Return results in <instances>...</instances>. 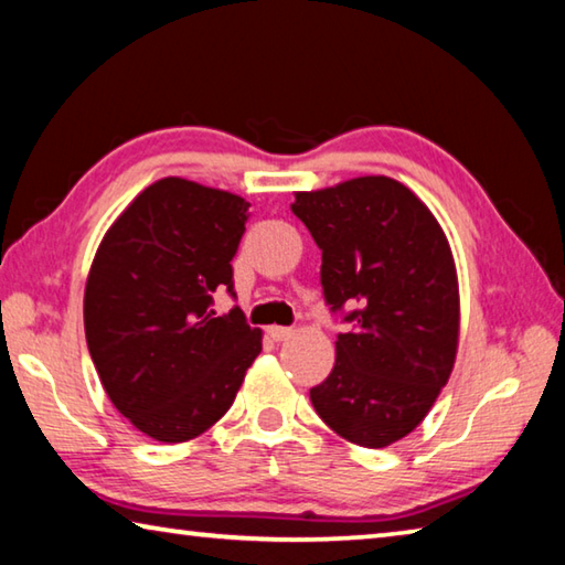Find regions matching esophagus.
I'll list each match as a JSON object with an SVG mask.
<instances>
[{
    "label": "esophagus",
    "mask_w": 565,
    "mask_h": 565,
    "mask_svg": "<svg viewBox=\"0 0 565 565\" xmlns=\"http://www.w3.org/2000/svg\"><path fill=\"white\" fill-rule=\"evenodd\" d=\"M267 334H270L275 342H282V340H290L295 330L292 328H277V324H273V328H267Z\"/></svg>",
    "instance_id": "obj_1"
}]
</instances>
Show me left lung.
<instances>
[{
    "label": "left lung",
    "mask_w": 565,
    "mask_h": 565,
    "mask_svg": "<svg viewBox=\"0 0 565 565\" xmlns=\"http://www.w3.org/2000/svg\"><path fill=\"white\" fill-rule=\"evenodd\" d=\"M292 213L322 250L324 300L354 308L332 372L310 390L312 407L342 439L390 447L424 422L457 360L459 280L447 235L387 175L300 191Z\"/></svg>",
    "instance_id": "8db88e82"
}]
</instances>
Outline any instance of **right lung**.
Returning <instances> with one entry per match:
<instances>
[{"mask_svg": "<svg viewBox=\"0 0 565 565\" xmlns=\"http://www.w3.org/2000/svg\"><path fill=\"white\" fill-rule=\"evenodd\" d=\"M247 207L241 195L168 175L126 205L94 255L88 352L114 407L156 441L211 429L263 350L241 310H211L217 288L233 292Z\"/></svg>", "mask_w": 565, "mask_h": 565, "instance_id": "obj_1", "label": "right lung"}]
</instances>
